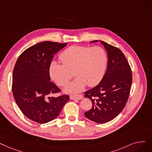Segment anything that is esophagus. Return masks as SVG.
Here are the masks:
<instances>
[{
    "label": "esophagus",
    "instance_id": "esophagus-1",
    "mask_svg": "<svg viewBox=\"0 0 152 152\" xmlns=\"http://www.w3.org/2000/svg\"><path fill=\"white\" fill-rule=\"evenodd\" d=\"M69 97H70V99H72V100H76V99L81 100V99H82L83 98V95H81V94H78V95H70Z\"/></svg>",
    "mask_w": 152,
    "mask_h": 152
}]
</instances>
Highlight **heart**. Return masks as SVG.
Listing matches in <instances>:
<instances>
[{
	"instance_id": "b5f03b06",
	"label": "heart",
	"mask_w": 152,
	"mask_h": 152,
	"mask_svg": "<svg viewBox=\"0 0 152 152\" xmlns=\"http://www.w3.org/2000/svg\"><path fill=\"white\" fill-rule=\"evenodd\" d=\"M59 58L63 64L52 62L49 68L50 76L58 86H64L73 72L76 77L64 89L68 93L80 92L86 84L89 87L98 84L105 74L108 62L106 52L100 47L71 46Z\"/></svg>"
}]
</instances>
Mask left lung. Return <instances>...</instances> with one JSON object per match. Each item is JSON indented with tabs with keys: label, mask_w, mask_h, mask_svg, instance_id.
Returning a JSON list of instances; mask_svg holds the SVG:
<instances>
[{
	"label": "left lung",
	"mask_w": 152,
	"mask_h": 152,
	"mask_svg": "<svg viewBox=\"0 0 152 152\" xmlns=\"http://www.w3.org/2000/svg\"><path fill=\"white\" fill-rule=\"evenodd\" d=\"M100 42L107 51V68L99 84L84 92V96L92 102V109L86 112L84 115L92 121L102 124L114 119L124 108L129 96L132 75L130 65L121 50Z\"/></svg>",
	"instance_id": "left-lung-1"
}]
</instances>
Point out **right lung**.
I'll return each mask as SVG.
<instances>
[{
	"instance_id": "1",
	"label": "right lung",
	"mask_w": 152,
	"mask_h": 152,
	"mask_svg": "<svg viewBox=\"0 0 152 152\" xmlns=\"http://www.w3.org/2000/svg\"><path fill=\"white\" fill-rule=\"evenodd\" d=\"M66 45L45 41L25 50L17 59L12 92L18 107L31 121L45 124L55 119L69 99L68 95L47 98L61 91L50 81L49 68L55 54Z\"/></svg>"
}]
</instances>
